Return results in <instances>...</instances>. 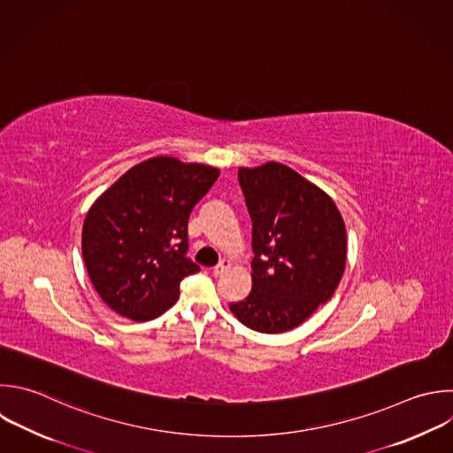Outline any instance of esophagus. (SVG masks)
I'll return each instance as SVG.
<instances>
[{
	"label": "esophagus",
	"instance_id": "esophagus-1",
	"mask_svg": "<svg viewBox=\"0 0 453 453\" xmlns=\"http://www.w3.org/2000/svg\"><path fill=\"white\" fill-rule=\"evenodd\" d=\"M228 269H230V262H228V260H223V262H219L218 265L212 267V274H214V276H221V274H225Z\"/></svg>",
	"mask_w": 453,
	"mask_h": 453
}]
</instances>
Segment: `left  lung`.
<instances>
[{
    "label": "left lung",
    "mask_w": 453,
    "mask_h": 453,
    "mask_svg": "<svg viewBox=\"0 0 453 453\" xmlns=\"http://www.w3.org/2000/svg\"><path fill=\"white\" fill-rule=\"evenodd\" d=\"M251 218V292L230 303L258 333L304 322L336 290L345 269V225L334 202L292 168L265 163L239 168Z\"/></svg>",
    "instance_id": "left-lung-1"
}]
</instances>
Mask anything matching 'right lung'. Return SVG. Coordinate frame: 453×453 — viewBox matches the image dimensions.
Returning a JSON list of instances; mask_svg holds the SVG:
<instances>
[{
  "mask_svg": "<svg viewBox=\"0 0 453 453\" xmlns=\"http://www.w3.org/2000/svg\"><path fill=\"white\" fill-rule=\"evenodd\" d=\"M218 177V168L161 156L136 165L97 198L81 248L111 310L145 322L175 304L182 278L200 271L188 257L189 214Z\"/></svg>",
  "mask_w": 453,
  "mask_h": 453,
  "instance_id": "obj_1",
  "label": "right lung"
}]
</instances>
